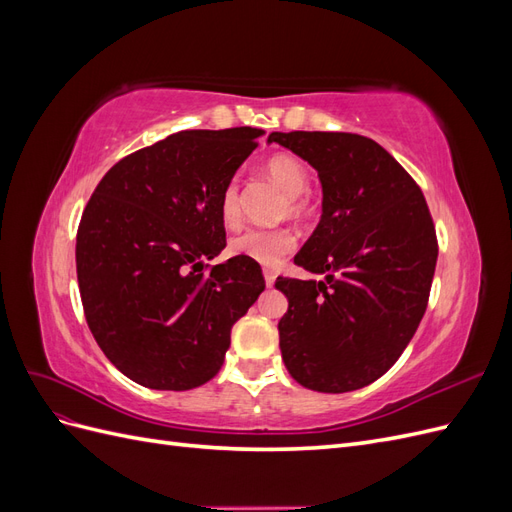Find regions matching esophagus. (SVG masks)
I'll return each mask as SVG.
<instances>
[{
	"mask_svg": "<svg viewBox=\"0 0 512 512\" xmlns=\"http://www.w3.org/2000/svg\"><path fill=\"white\" fill-rule=\"evenodd\" d=\"M262 273H265V284H267V288H271V286L275 284V273H273L271 269H265Z\"/></svg>",
	"mask_w": 512,
	"mask_h": 512,
	"instance_id": "esophagus-1",
	"label": "esophagus"
}]
</instances>
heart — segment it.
I'll use <instances>...</instances> for the list:
<instances>
[{
    "label": "heart",
    "instance_id": "1",
    "mask_svg": "<svg viewBox=\"0 0 512 512\" xmlns=\"http://www.w3.org/2000/svg\"><path fill=\"white\" fill-rule=\"evenodd\" d=\"M267 175L288 194V213L303 218L307 203L301 194L309 188V170L290 153H277L267 162ZM220 218L226 226H235L241 220V185L230 179L220 196ZM294 247V237L284 228H247L228 241L232 256H243L258 265L273 267Z\"/></svg>",
    "mask_w": 512,
    "mask_h": 512
}]
</instances>
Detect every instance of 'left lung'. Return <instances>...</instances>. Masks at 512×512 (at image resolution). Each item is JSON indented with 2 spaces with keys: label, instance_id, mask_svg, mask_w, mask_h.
<instances>
[{
  "label": "left lung",
  "instance_id": "obj_1",
  "mask_svg": "<svg viewBox=\"0 0 512 512\" xmlns=\"http://www.w3.org/2000/svg\"><path fill=\"white\" fill-rule=\"evenodd\" d=\"M316 168L322 215L294 265L322 280L277 277L288 299L282 359L305 389L348 393L378 380L421 322L438 260L421 188L389 151L350 132H271Z\"/></svg>",
  "mask_w": 512,
  "mask_h": 512
}]
</instances>
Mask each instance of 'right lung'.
<instances>
[{
  "label": "right lung",
  "mask_w": 512,
  "mask_h": 512,
  "mask_svg": "<svg viewBox=\"0 0 512 512\" xmlns=\"http://www.w3.org/2000/svg\"><path fill=\"white\" fill-rule=\"evenodd\" d=\"M258 128L185 130L119 160L76 232V275L98 346L123 376L188 391L218 374L230 329L258 294V262L228 258L220 196Z\"/></svg>",
  "instance_id": "obj_1"
}]
</instances>
